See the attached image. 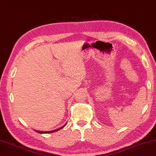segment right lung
Segmentation results:
<instances>
[{
	"label": "right lung",
	"instance_id": "obj_1",
	"mask_svg": "<svg viewBox=\"0 0 156 156\" xmlns=\"http://www.w3.org/2000/svg\"><path fill=\"white\" fill-rule=\"evenodd\" d=\"M65 126H66V125H64L63 126H62L61 127H60V128H58V129H55V130H52V131H49V132H40V131H37V130H35V131L39 133V134H48V133H52V132H56V131H58V130H60L61 129L63 128Z\"/></svg>",
	"mask_w": 156,
	"mask_h": 156
}]
</instances>
